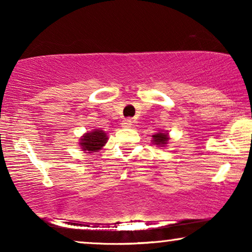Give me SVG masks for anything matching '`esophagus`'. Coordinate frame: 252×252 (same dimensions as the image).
<instances>
[{"instance_id":"obj_1","label":"esophagus","mask_w":252,"mask_h":252,"mask_svg":"<svg viewBox=\"0 0 252 252\" xmlns=\"http://www.w3.org/2000/svg\"><path fill=\"white\" fill-rule=\"evenodd\" d=\"M122 126L125 127V128H128V127L132 126V120H130L129 118L127 119H124L123 123H122Z\"/></svg>"}]
</instances>
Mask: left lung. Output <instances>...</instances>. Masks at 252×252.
Wrapping results in <instances>:
<instances>
[{
    "label": "left lung",
    "mask_w": 252,
    "mask_h": 252,
    "mask_svg": "<svg viewBox=\"0 0 252 252\" xmlns=\"http://www.w3.org/2000/svg\"><path fill=\"white\" fill-rule=\"evenodd\" d=\"M153 141L155 144H158V146H164V144H166L168 141L167 133L155 134V135H153Z\"/></svg>",
    "instance_id": "8db88e82"
}]
</instances>
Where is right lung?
<instances>
[{"mask_svg":"<svg viewBox=\"0 0 252 252\" xmlns=\"http://www.w3.org/2000/svg\"><path fill=\"white\" fill-rule=\"evenodd\" d=\"M105 133L103 130L95 129L92 130L91 133H86L80 140V146L84 151H89V153H96L101 149L106 142Z\"/></svg>","mask_w":252,"mask_h":252,"instance_id":"obj_1","label":"right lung"}]
</instances>
